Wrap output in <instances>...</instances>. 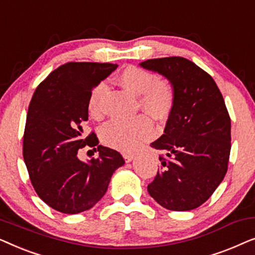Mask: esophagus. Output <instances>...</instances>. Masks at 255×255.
I'll return each instance as SVG.
<instances>
[{"label": "esophagus", "instance_id": "1", "mask_svg": "<svg viewBox=\"0 0 255 255\" xmlns=\"http://www.w3.org/2000/svg\"><path fill=\"white\" fill-rule=\"evenodd\" d=\"M123 156H124L125 161H127V162H130V161H132V160L134 159V156H135V155L133 154V153H124Z\"/></svg>", "mask_w": 255, "mask_h": 255}]
</instances>
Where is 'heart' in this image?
I'll return each instance as SVG.
<instances>
[{"instance_id": "b5f03b06", "label": "heart", "mask_w": 255, "mask_h": 255, "mask_svg": "<svg viewBox=\"0 0 255 255\" xmlns=\"http://www.w3.org/2000/svg\"><path fill=\"white\" fill-rule=\"evenodd\" d=\"M118 86L138 96L139 106L156 121L169 117L175 104V89L168 80H160L147 69L128 66L117 75ZM104 85L100 83L92 90L88 100V110L92 116H101L100 100ZM152 123L147 116L139 115L132 120H113L101 130L103 142L118 151L131 152L151 134Z\"/></svg>"}]
</instances>
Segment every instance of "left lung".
<instances>
[{"label":"left lung","mask_w":255,"mask_h":255,"mask_svg":"<svg viewBox=\"0 0 255 255\" xmlns=\"http://www.w3.org/2000/svg\"><path fill=\"white\" fill-rule=\"evenodd\" d=\"M140 67L159 73L175 89L163 134L151 146L163 152L147 191L173 211H189L214 194L228 172L231 120L214 79L182 57L149 59Z\"/></svg>","instance_id":"8db88e82"}]
</instances>
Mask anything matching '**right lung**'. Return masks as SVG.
<instances>
[{"label":"right lung","mask_w":255,"mask_h":255,"mask_svg":"<svg viewBox=\"0 0 255 255\" xmlns=\"http://www.w3.org/2000/svg\"><path fill=\"white\" fill-rule=\"evenodd\" d=\"M118 65L67 62L37 87L23 137V158L31 183L41 200L62 214L93 208L107 193L115 170L125 163L120 152L99 145L92 132L83 135L93 88ZM86 144L98 146L99 158H77ZM96 151V148H95Z\"/></svg>","instance_id":"obj_1"}]
</instances>
